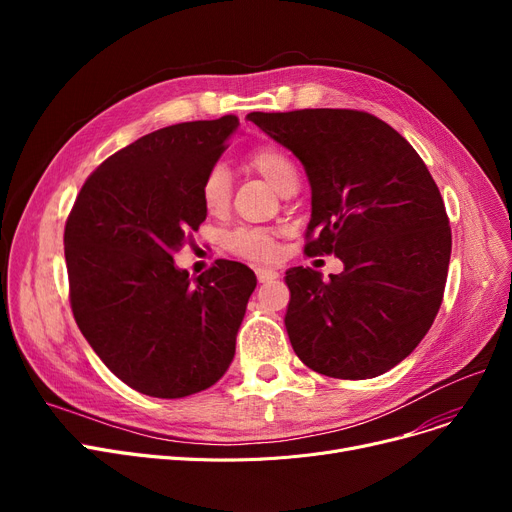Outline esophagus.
<instances>
[{
  "instance_id": "34e87169",
  "label": "esophagus",
  "mask_w": 512,
  "mask_h": 512,
  "mask_svg": "<svg viewBox=\"0 0 512 512\" xmlns=\"http://www.w3.org/2000/svg\"><path fill=\"white\" fill-rule=\"evenodd\" d=\"M257 280L263 284V282H272V280H278L280 274L274 270V267H257Z\"/></svg>"
}]
</instances>
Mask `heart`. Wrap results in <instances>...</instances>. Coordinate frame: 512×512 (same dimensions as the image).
<instances>
[{"mask_svg":"<svg viewBox=\"0 0 512 512\" xmlns=\"http://www.w3.org/2000/svg\"><path fill=\"white\" fill-rule=\"evenodd\" d=\"M247 168L259 174L278 195L288 186L299 184V172L294 161L276 147H259L249 153ZM232 201V180L224 166H213L201 182V203L207 213L222 215ZM224 245L238 257L251 261H272L278 253L274 232L267 228H236L226 234Z\"/></svg>","mask_w":512,"mask_h":512,"instance_id":"heart-1","label":"heart"}]
</instances>
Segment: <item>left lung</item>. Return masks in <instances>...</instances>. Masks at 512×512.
Returning <instances> with one entry per match:
<instances>
[{"instance_id":"left-lung-1","label":"left lung","mask_w":512,"mask_h":512,"mask_svg":"<svg viewBox=\"0 0 512 512\" xmlns=\"http://www.w3.org/2000/svg\"><path fill=\"white\" fill-rule=\"evenodd\" d=\"M247 118L305 168L315 236L307 255L344 263L330 280L309 267L286 272L294 353L328 378L386 373L415 351L444 297L452 236L432 174L407 139L365 112Z\"/></svg>"}]
</instances>
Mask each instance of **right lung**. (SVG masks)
Returning a JSON list of instances; mask_svg holds the SVG:
<instances>
[{"instance_id":"1","label":"right lung","mask_w":512,"mask_h":512,"mask_svg":"<svg viewBox=\"0 0 512 512\" xmlns=\"http://www.w3.org/2000/svg\"><path fill=\"white\" fill-rule=\"evenodd\" d=\"M236 116L159 128L87 178L68 215L64 253L76 324L97 357L141 394L182 398L230 367L255 274L220 259L199 278L174 263L207 211L203 176Z\"/></svg>"}]
</instances>
